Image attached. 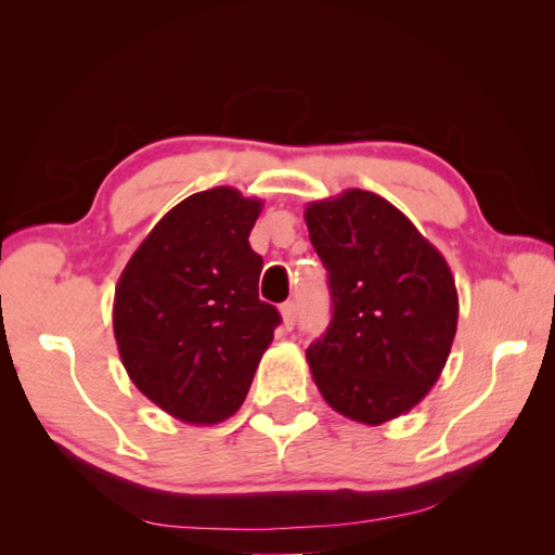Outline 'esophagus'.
<instances>
[{"label":"esophagus","instance_id":"esophagus-1","mask_svg":"<svg viewBox=\"0 0 555 555\" xmlns=\"http://www.w3.org/2000/svg\"><path fill=\"white\" fill-rule=\"evenodd\" d=\"M281 317H284V326L291 332V328L296 326V322H298V305H296V300H288V302L281 305Z\"/></svg>","mask_w":555,"mask_h":555}]
</instances>
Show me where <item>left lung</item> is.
I'll return each instance as SVG.
<instances>
[{"mask_svg": "<svg viewBox=\"0 0 555 555\" xmlns=\"http://www.w3.org/2000/svg\"><path fill=\"white\" fill-rule=\"evenodd\" d=\"M326 269L332 322L305 350L314 384L362 424L415 408L439 379L457 326V293L441 253L384 197L346 191L305 209Z\"/></svg>", "mask_w": 555, "mask_h": 555, "instance_id": "1", "label": "left lung"}]
</instances>
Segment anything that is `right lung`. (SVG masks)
I'll return each mask as SVG.
<instances>
[{
  "label": "right lung",
  "mask_w": 555,
  "mask_h": 555,
  "mask_svg": "<svg viewBox=\"0 0 555 555\" xmlns=\"http://www.w3.org/2000/svg\"><path fill=\"white\" fill-rule=\"evenodd\" d=\"M259 199L233 188L185 197L133 253L116 286L114 336L131 382L164 412L217 424L243 405L281 314L259 300L247 235Z\"/></svg>",
  "instance_id": "add662e5"
}]
</instances>
